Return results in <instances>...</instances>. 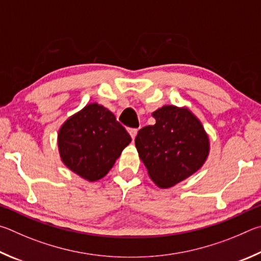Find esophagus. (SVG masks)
<instances>
[{"instance_id": "obj_1", "label": "esophagus", "mask_w": 261, "mask_h": 261, "mask_svg": "<svg viewBox=\"0 0 261 261\" xmlns=\"http://www.w3.org/2000/svg\"><path fill=\"white\" fill-rule=\"evenodd\" d=\"M128 133L130 134L132 139L134 140L136 138V134H138V128H129V129H128Z\"/></svg>"}]
</instances>
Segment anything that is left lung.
Masks as SVG:
<instances>
[{
  "instance_id": "1",
  "label": "left lung",
  "mask_w": 261,
  "mask_h": 261,
  "mask_svg": "<svg viewBox=\"0 0 261 261\" xmlns=\"http://www.w3.org/2000/svg\"><path fill=\"white\" fill-rule=\"evenodd\" d=\"M152 116L156 123L141 128L135 145L154 184L168 188L202 167L208 139L189 110L167 105Z\"/></svg>"
}]
</instances>
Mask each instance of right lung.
I'll use <instances>...</instances> for the list:
<instances>
[{"instance_id": "1", "label": "right lung", "mask_w": 261, "mask_h": 261, "mask_svg": "<svg viewBox=\"0 0 261 261\" xmlns=\"http://www.w3.org/2000/svg\"><path fill=\"white\" fill-rule=\"evenodd\" d=\"M130 141L114 114L96 103L68 118L58 134L62 161L88 181L107 175Z\"/></svg>"}]
</instances>
